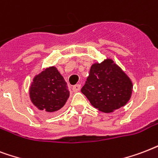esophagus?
Wrapping results in <instances>:
<instances>
[{
    "mask_svg": "<svg viewBox=\"0 0 158 158\" xmlns=\"http://www.w3.org/2000/svg\"><path fill=\"white\" fill-rule=\"evenodd\" d=\"M80 90H81V85H79V84L75 85L73 87V90L74 91V92H77V91H79Z\"/></svg>",
    "mask_w": 158,
    "mask_h": 158,
    "instance_id": "obj_1",
    "label": "esophagus"
}]
</instances>
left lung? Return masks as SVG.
Here are the masks:
<instances>
[{"mask_svg": "<svg viewBox=\"0 0 158 158\" xmlns=\"http://www.w3.org/2000/svg\"><path fill=\"white\" fill-rule=\"evenodd\" d=\"M132 91L131 79L111 58L93 63L81 88L91 106L104 113H111L125 106Z\"/></svg>", "mask_w": 158, "mask_h": 158, "instance_id": "1", "label": "left lung"}]
</instances>
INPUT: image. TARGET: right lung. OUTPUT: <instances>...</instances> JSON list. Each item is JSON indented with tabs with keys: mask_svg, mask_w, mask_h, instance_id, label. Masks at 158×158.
Wrapping results in <instances>:
<instances>
[{
	"mask_svg": "<svg viewBox=\"0 0 158 158\" xmlns=\"http://www.w3.org/2000/svg\"><path fill=\"white\" fill-rule=\"evenodd\" d=\"M29 92L33 105L46 113L59 110L70 96L68 84L54 66L44 68L35 76Z\"/></svg>",
	"mask_w": 158,
	"mask_h": 158,
	"instance_id": "obj_1",
	"label": "right lung"
}]
</instances>
